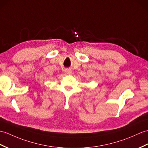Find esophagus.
Returning <instances> with one entry per match:
<instances>
[{
    "label": "esophagus",
    "instance_id": "esophagus-1",
    "mask_svg": "<svg viewBox=\"0 0 148 148\" xmlns=\"http://www.w3.org/2000/svg\"><path fill=\"white\" fill-rule=\"evenodd\" d=\"M65 72H66V74L68 75L72 74V71H71V69H67L65 70Z\"/></svg>",
    "mask_w": 148,
    "mask_h": 148
}]
</instances>
